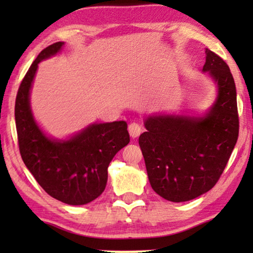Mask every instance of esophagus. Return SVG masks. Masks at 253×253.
Listing matches in <instances>:
<instances>
[{
    "label": "esophagus",
    "instance_id": "34e87169",
    "mask_svg": "<svg viewBox=\"0 0 253 253\" xmlns=\"http://www.w3.org/2000/svg\"><path fill=\"white\" fill-rule=\"evenodd\" d=\"M127 130H129L130 136L132 137V138L139 137V134L141 133V131H143V129H141V126L138 123H130L129 124V127H127Z\"/></svg>",
    "mask_w": 253,
    "mask_h": 253
}]
</instances>
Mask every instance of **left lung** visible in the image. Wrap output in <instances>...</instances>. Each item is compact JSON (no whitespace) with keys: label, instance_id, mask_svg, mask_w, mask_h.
<instances>
[{"label":"left lung","instance_id":"obj_1","mask_svg":"<svg viewBox=\"0 0 253 253\" xmlns=\"http://www.w3.org/2000/svg\"><path fill=\"white\" fill-rule=\"evenodd\" d=\"M203 72L215 85L203 114L158 113L144 117L139 146L152 189L172 203L189 202L216 184L238 138L236 86L226 62L205 50Z\"/></svg>","mask_w":253,"mask_h":253}]
</instances>
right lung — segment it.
Returning a JSON list of instances; mask_svg holds the SVG:
<instances>
[{
  "instance_id": "add662e5",
  "label": "right lung",
  "mask_w": 253,
  "mask_h": 253,
  "mask_svg": "<svg viewBox=\"0 0 253 253\" xmlns=\"http://www.w3.org/2000/svg\"><path fill=\"white\" fill-rule=\"evenodd\" d=\"M64 42L38 55L17 93L15 120L22 159L48 195L68 205H85L103 192L108 166L130 141L126 121L91 123L67 138L44 132L31 107V91L41 61L61 53Z\"/></svg>"
}]
</instances>
